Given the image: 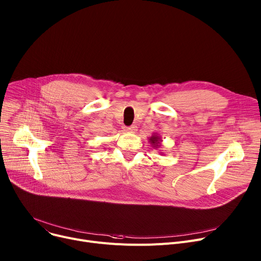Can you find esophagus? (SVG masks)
<instances>
[{
  "instance_id": "34e87169",
  "label": "esophagus",
  "mask_w": 261,
  "mask_h": 261,
  "mask_svg": "<svg viewBox=\"0 0 261 261\" xmlns=\"http://www.w3.org/2000/svg\"><path fill=\"white\" fill-rule=\"evenodd\" d=\"M125 131H126V132H129V133H134V132L136 131V126L127 127V128H125Z\"/></svg>"
}]
</instances>
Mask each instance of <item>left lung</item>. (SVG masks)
Wrapping results in <instances>:
<instances>
[{"label": "left lung", "instance_id": "obj_1", "mask_svg": "<svg viewBox=\"0 0 261 261\" xmlns=\"http://www.w3.org/2000/svg\"><path fill=\"white\" fill-rule=\"evenodd\" d=\"M162 142H163V140H162V137L159 133H153L149 137V143H150V145L152 146L153 149L160 148L162 146ZM161 154H162V152H161Z\"/></svg>", "mask_w": 261, "mask_h": 261}]
</instances>
